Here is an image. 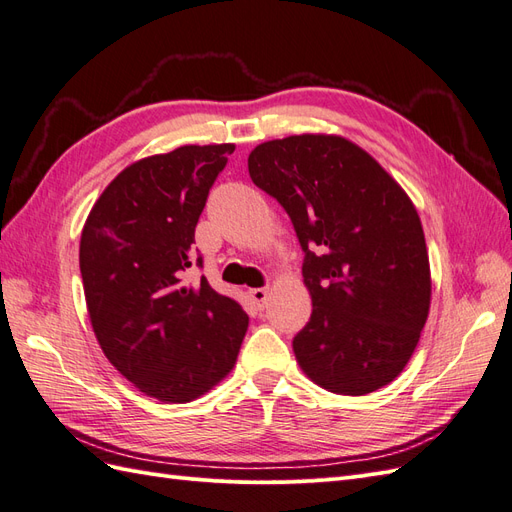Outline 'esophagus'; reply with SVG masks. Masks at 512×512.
Here are the masks:
<instances>
[{
  "instance_id": "1",
  "label": "esophagus",
  "mask_w": 512,
  "mask_h": 512,
  "mask_svg": "<svg viewBox=\"0 0 512 512\" xmlns=\"http://www.w3.org/2000/svg\"><path fill=\"white\" fill-rule=\"evenodd\" d=\"M250 297L254 299V303H258V307H265L267 303V288H252Z\"/></svg>"
}]
</instances>
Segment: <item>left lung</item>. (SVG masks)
Returning <instances> with one entry per match:
<instances>
[{
  "label": "left lung",
  "instance_id": "1",
  "mask_svg": "<svg viewBox=\"0 0 512 512\" xmlns=\"http://www.w3.org/2000/svg\"><path fill=\"white\" fill-rule=\"evenodd\" d=\"M247 168L284 207L305 254L314 309L292 339L301 369L339 395H367L393 382L431 301L425 235L408 194L342 136L262 143Z\"/></svg>",
  "mask_w": 512,
  "mask_h": 512
}]
</instances>
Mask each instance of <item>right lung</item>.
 I'll list each match as a JSON object with an SVG mask.
<instances>
[{
	"label": "right lung",
	"mask_w": 512,
	"mask_h": 512,
	"mask_svg": "<svg viewBox=\"0 0 512 512\" xmlns=\"http://www.w3.org/2000/svg\"><path fill=\"white\" fill-rule=\"evenodd\" d=\"M235 145H185L108 183L81 235L91 327L106 359L166 404L205 395L237 361L247 314L207 277L188 284L194 230Z\"/></svg>",
	"instance_id": "obj_1"
}]
</instances>
